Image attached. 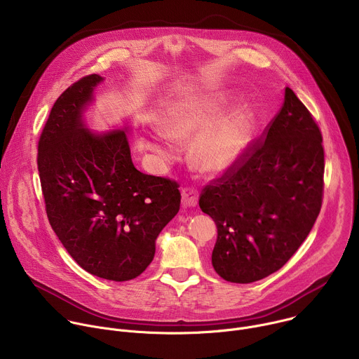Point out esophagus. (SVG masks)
I'll use <instances>...</instances> for the list:
<instances>
[{
	"instance_id": "obj_1",
	"label": "esophagus",
	"mask_w": 359,
	"mask_h": 359,
	"mask_svg": "<svg viewBox=\"0 0 359 359\" xmlns=\"http://www.w3.org/2000/svg\"><path fill=\"white\" fill-rule=\"evenodd\" d=\"M182 201H183L184 206H187V208L197 206V201H198L197 190H194L193 187H184L182 190Z\"/></svg>"
}]
</instances>
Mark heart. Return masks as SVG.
Returning a JSON list of instances; mask_svg holds the SVG:
<instances>
[{
    "label": "heart",
    "mask_w": 359,
    "mask_h": 359,
    "mask_svg": "<svg viewBox=\"0 0 359 359\" xmlns=\"http://www.w3.org/2000/svg\"><path fill=\"white\" fill-rule=\"evenodd\" d=\"M229 105L230 97L223 90L184 96L165 111L161 129L172 139H184L200 131L193 143L194 162L206 172H222L238 159L250 132V115L244 109L221 118ZM140 144L162 159L172 156V150L158 135L142 136Z\"/></svg>",
    "instance_id": "1"
}]
</instances>
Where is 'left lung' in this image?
Listing matches in <instances>:
<instances>
[{
  "label": "left lung",
  "instance_id": "1",
  "mask_svg": "<svg viewBox=\"0 0 359 359\" xmlns=\"http://www.w3.org/2000/svg\"><path fill=\"white\" fill-rule=\"evenodd\" d=\"M323 136L292 89L263 136L201 190L217 226L216 273L248 284L280 270L310 234L323 204Z\"/></svg>",
  "mask_w": 359,
  "mask_h": 359
}]
</instances>
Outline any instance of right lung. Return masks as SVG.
<instances>
[{"instance_id":"right-lung-1","label":"right lung","mask_w":359,"mask_h":359,"mask_svg":"<svg viewBox=\"0 0 359 359\" xmlns=\"http://www.w3.org/2000/svg\"><path fill=\"white\" fill-rule=\"evenodd\" d=\"M102 81L83 76L57 99L36 163L49 224L71 257L99 278L128 281L151 263L182 196L175 180L133 166L128 128L102 135L85 128L83 111Z\"/></svg>"}]
</instances>
